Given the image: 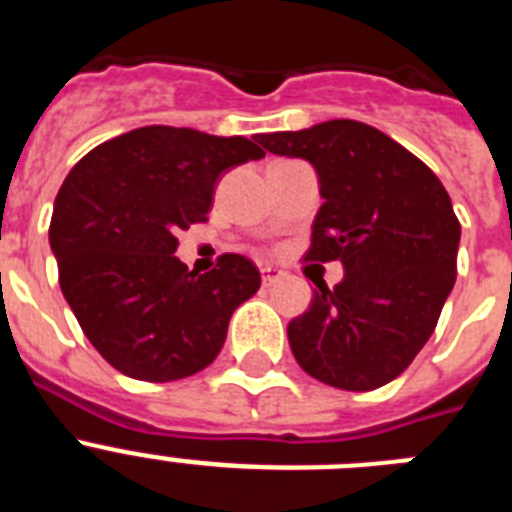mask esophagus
I'll return each mask as SVG.
<instances>
[{
	"instance_id": "esophagus-1",
	"label": "esophagus",
	"mask_w": 512,
	"mask_h": 512,
	"mask_svg": "<svg viewBox=\"0 0 512 512\" xmlns=\"http://www.w3.org/2000/svg\"><path fill=\"white\" fill-rule=\"evenodd\" d=\"M282 277H284V271L274 269V266H264V269H261V279H264V284H274Z\"/></svg>"
}]
</instances>
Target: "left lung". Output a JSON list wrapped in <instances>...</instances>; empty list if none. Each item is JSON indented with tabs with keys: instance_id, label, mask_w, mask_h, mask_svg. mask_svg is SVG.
Listing matches in <instances>:
<instances>
[{
	"instance_id": "8db88e82",
	"label": "left lung",
	"mask_w": 512,
	"mask_h": 512,
	"mask_svg": "<svg viewBox=\"0 0 512 512\" xmlns=\"http://www.w3.org/2000/svg\"><path fill=\"white\" fill-rule=\"evenodd\" d=\"M279 156L307 158L323 207L305 261H341L346 277L318 284L287 325L310 377L348 392L400 377L431 338L456 282L461 225L449 192L418 156L356 120L259 135Z\"/></svg>"
}]
</instances>
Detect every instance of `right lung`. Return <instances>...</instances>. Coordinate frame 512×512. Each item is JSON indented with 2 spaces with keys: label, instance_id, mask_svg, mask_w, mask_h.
Segmentation results:
<instances>
[{
  "label": "right lung",
  "instance_id": "add662e5",
  "mask_svg": "<svg viewBox=\"0 0 512 512\" xmlns=\"http://www.w3.org/2000/svg\"><path fill=\"white\" fill-rule=\"evenodd\" d=\"M256 138L148 125L92 148L58 189L48 238L58 284L84 336L143 382L192 377L215 361L259 269L223 253L207 274L176 259V233L205 223L220 174L264 158Z\"/></svg>",
  "mask_w": 512,
  "mask_h": 512
}]
</instances>
